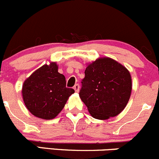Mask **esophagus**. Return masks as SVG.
I'll use <instances>...</instances> for the list:
<instances>
[{
	"label": "esophagus",
	"instance_id": "34e87169",
	"mask_svg": "<svg viewBox=\"0 0 159 159\" xmlns=\"http://www.w3.org/2000/svg\"><path fill=\"white\" fill-rule=\"evenodd\" d=\"M74 89H75V92H79V89H80V86H79V84H75V86H74Z\"/></svg>",
	"mask_w": 159,
	"mask_h": 159
}]
</instances>
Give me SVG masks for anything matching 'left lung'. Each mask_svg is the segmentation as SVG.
<instances>
[{"mask_svg":"<svg viewBox=\"0 0 159 159\" xmlns=\"http://www.w3.org/2000/svg\"><path fill=\"white\" fill-rule=\"evenodd\" d=\"M84 74L79 96L91 116L104 120L120 114L131 95L127 68L113 58L102 57L87 65Z\"/></svg>","mask_w":159,"mask_h":159,"instance_id":"1","label":"left lung"}]
</instances>
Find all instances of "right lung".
<instances>
[{"instance_id": "1", "label": "right lung", "mask_w": 159, "mask_h": 159, "mask_svg": "<svg viewBox=\"0 0 159 159\" xmlns=\"http://www.w3.org/2000/svg\"><path fill=\"white\" fill-rule=\"evenodd\" d=\"M52 61L34 71L23 84L22 96L27 110L43 120L54 119L62 110L74 89L66 88V78Z\"/></svg>"}]
</instances>
